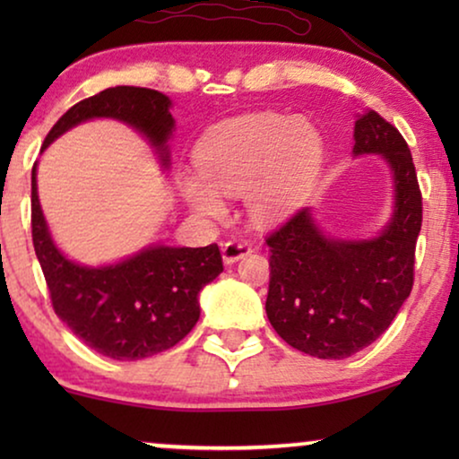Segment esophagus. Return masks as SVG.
Returning <instances> with one entry per match:
<instances>
[{"label": "esophagus", "instance_id": "1", "mask_svg": "<svg viewBox=\"0 0 459 459\" xmlns=\"http://www.w3.org/2000/svg\"><path fill=\"white\" fill-rule=\"evenodd\" d=\"M250 244L248 242H242V240H230L225 242L221 247V256H223V263L225 265H234L236 261L244 259L250 253Z\"/></svg>", "mask_w": 459, "mask_h": 459}]
</instances>
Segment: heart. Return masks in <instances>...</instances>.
Instances as JSON below:
<instances>
[{
  "label": "heart",
  "instance_id": "obj_1",
  "mask_svg": "<svg viewBox=\"0 0 459 459\" xmlns=\"http://www.w3.org/2000/svg\"><path fill=\"white\" fill-rule=\"evenodd\" d=\"M324 135L305 117L253 112L211 127L194 150L196 171L178 175L192 212L221 219L240 196L256 225H278L305 204L324 165Z\"/></svg>",
  "mask_w": 459,
  "mask_h": 459
}]
</instances>
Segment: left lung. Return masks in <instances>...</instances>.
I'll return each mask as SVG.
<instances>
[{"label": "left lung", "instance_id": "1", "mask_svg": "<svg viewBox=\"0 0 459 459\" xmlns=\"http://www.w3.org/2000/svg\"><path fill=\"white\" fill-rule=\"evenodd\" d=\"M353 156L378 154L393 179V212L372 238L330 236L309 206L267 238L272 280L265 311L300 353L344 359L372 344L413 284L422 194L411 152L378 112L357 115Z\"/></svg>", "mask_w": 459, "mask_h": 459}]
</instances>
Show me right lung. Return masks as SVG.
I'll return each instance as SVG.
<instances>
[{"mask_svg":"<svg viewBox=\"0 0 459 459\" xmlns=\"http://www.w3.org/2000/svg\"><path fill=\"white\" fill-rule=\"evenodd\" d=\"M169 96L146 87L118 85L74 104L60 117L41 152L66 131L93 118H115L135 129L171 167L175 131ZM33 247L46 275L56 316L100 355L135 361L178 344L200 317V290L223 272L217 244L203 248L148 244L135 255L104 265H85L62 253L52 238L30 175Z\"/></svg>","mask_w":459,"mask_h":459,"instance_id":"right-lung-1","label":"right lung"}]
</instances>
